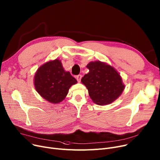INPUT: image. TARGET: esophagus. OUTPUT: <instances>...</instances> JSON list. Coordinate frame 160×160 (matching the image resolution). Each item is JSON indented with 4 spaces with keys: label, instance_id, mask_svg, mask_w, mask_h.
<instances>
[{
    "label": "esophagus",
    "instance_id": "1",
    "mask_svg": "<svg viewBox=\"0 0 160 160\" xmlns=\"http://www.w3.org/2000/svg\"><path fill=\"white\" fill-rule=\"evenodd\" d=\"M76 78H77V81L78 82H80L81 79H82V75L81 74H78V75L77 76V77H76Z\"/></svg>",
    "mask_w": 160,
    "mask_h": 160
}]
</instances>
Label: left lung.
Here are the masks:
<instances>
[{
  "label": "left lung",
  "mask_w": 160,
  "mask_h": 160,
  "mask_svg": "<svg viewBox=\"0 0 160 160\" xmlns=\"http://www.w3.org/2000/svg\"><path fill=\"white\" fill-rule=\"evenodd\" d=\"M89 72L81 82L88 90L90 98L98 105H107L118 98L124 89L119 73L113 67L100 61L87 65Z\"/></svg>",
  "instance_id": "left-lung-1"
}]
</instances>
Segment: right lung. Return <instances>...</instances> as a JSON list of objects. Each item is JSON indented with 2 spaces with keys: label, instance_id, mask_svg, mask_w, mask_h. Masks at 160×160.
Wrapping results in <instances>:
<instances>
[{
  "label": "right lung",
  "instance_id": "add662e5",
  "mask_svg": "<svg viewBox=\"0 0 160 160\" xmlns=\"http://www.w3.org/2000/svg\"><path fill=\"white\" fill-rule=\"evenodd\" d=\"M76 80L64 70L60 60L56 59L39 67L35 74L34 86L38 93L47 101L58 104L66 97Z\"/></svg>",
  "mask_w": 160,
  "mask_h": 160
}]
</instances>
